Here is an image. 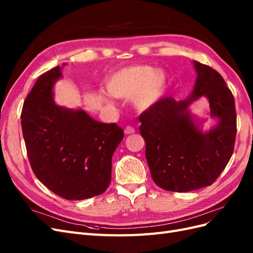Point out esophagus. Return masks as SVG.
<instances>
[{
    "mask_svg": "<svg viewBox=\"0 0 253 253\" xmlns=\"http://www.w3.org/2000/svg\"><path fill=\"white\" fill-rule=\"evenodd\" d=\"M125 133H126V135L133 134V133H135V128H134L133 126H126V128H125Z\"/></svg>",
    "mask_w": 253,
    "mask_h": 253,
    "instance_id": "obj_1",
    "label": "esophagus"
}]
</instances>
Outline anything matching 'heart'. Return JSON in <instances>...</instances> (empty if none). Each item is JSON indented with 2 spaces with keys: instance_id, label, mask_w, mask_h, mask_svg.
<instances>
[{
  "instance_id": "b5f03b06",
  "label": "heart",
  "mask_w": 253,
  "mask_h": 253,
  "mask_svg": "<svg viewBox=\"0 0 253 253\" xmlns=\"http://www.w3.org/2000/svg\"><path fill=\"white\" fill-rule=\"evenodd\" d=\"M168 85V75L163 70L149 65L122 68L106 81L109 94L119 99H132L135 109L147 111L164 97ZM105 102L112 103L109 96L101 93Z\"/></svg>"
}]
</instances>
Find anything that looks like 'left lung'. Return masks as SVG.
I'll use <instances>...</instances> for the list:
<instances>
[{"label": "left lung", "mask_w": 253, "mask_h": 253, "mask_svg": "<svg viewBox=\"0 0 253 253\" xmlns=\"http://www.w3.org/2000/svg\"><path fill=\"white\" fill-rule=\"evenodd\" d=\"M196 80L192 93L175 101L162 99L139 117L145 158L156 185L174 192L210 186L230 160L236 135L234 98L223 77L208 65L193 61ZM205 97L217 125L204 131L189 105Z\"/></svg>", "instance_id": "obj_1"}]
</instances>
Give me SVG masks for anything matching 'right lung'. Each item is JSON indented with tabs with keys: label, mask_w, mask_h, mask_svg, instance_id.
I'll list each match as a JSON object with an SVG mask.
<instances>
[{
	"label": "right lung",
	"mask_w": 253,
	"mask_h": 253,
	"mask_svg": "<svg viewBox=\"0 0 253 253\" xmlns=\"http://www.w3.org/2000/svg\"><path fill=\"white\" fill-rule=\"evenodd\" d=\"M56 66L41 75L26 97L21 125L30 166L51 192L71 201L102 194L112 179V157L124 138L116 124L91 118L82 109L53 100V86L63 77Z\"/></svg>",
	"instance_id": "1"
}]
</instances>
